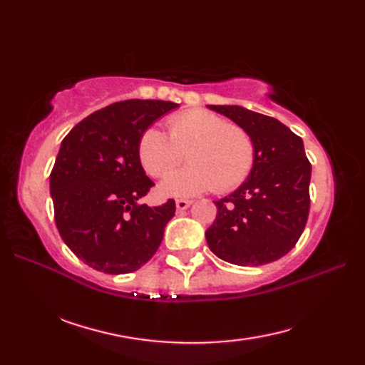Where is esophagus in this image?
Segmentation results:
<instances>
[{"instance_id":"esophagus-1","label":"esophagus","mask_w":365,"mask_h":365,"mask_svg":"<svg viewBox=\"0 0 365 365\" xmlns=\"http://www.w3.org/2000/svg\"><path fill=\"white\" fill-rule=\"evenodd\" d=\"M191 204H192V202H191V200H188V199H177V200H175V207H177L178 212L187 210V208H188Z\"/></svg>"}]
</instances>
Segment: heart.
<instances>
[{
    "mask_svg": "<svg viewBox=\"0 0 365 365\" xmlns=\"http://www.w3.org/2000/svg\"><path fill=\"white\" fill-rule=\"evenodd\" d=\"M169 136L157 127L143 131L138 158L152 177H165L187 152L190 163L161 183L169 196H192L207 190L227 192L251 175L257 152L254 139L220 115L195 110L168 120Z\"/></svg>",
    "mask_w": 365,
    "mask_h": 365,
    "instance_id": "obj_1",
    "label": "heart"
}]
</instances>
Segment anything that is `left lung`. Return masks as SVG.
<instances>
[{
    "mask_svg": "<svg viewBox=\"0 0 365 365\" xmlns=\"http://www.w3.org/2000/svg\"><path fill=\"white\" fill-rule=\"evenodd\" d=\"M251 135L255 165L242 187L215 200L216 218L205 232L208 247L224 262L259 267L281 259L306 227L312 166L302 139L269 115L237 105H208Z\"/></svg>",
    "mask_w": 365,
    "mask_h": 365,
    "instance_id": "obj_1",
    "label": "left lung"
}]
</instances>
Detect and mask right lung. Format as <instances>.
Listing matches in <instances>:
<instances>
[{
    "mask_svg": "<svg viewBox=\"0 0 365 365\" xmlns=\"http://www.w3.org/2000/svg\"><path fill=\"white\" fill-rule=\"evenodd\" d=\"M163 100H125L88 115L68 131L50 174L61 238L86 265L127 274L152 259L175 202L139 204L153 187L138 158L143 131L177 108Z\"/></svg>",
    "mask_w": 365,
    "mask_h": 365,
    "instance_id": "1",
    "label": "right lung"
}]
</instances>
